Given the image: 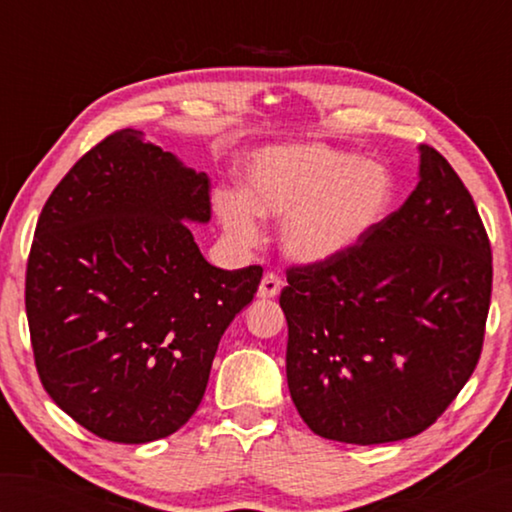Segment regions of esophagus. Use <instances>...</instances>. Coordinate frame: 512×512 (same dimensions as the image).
Returning <instances> with one entry per match:
<instances>
[{
	"instance_id": "1",
	"label": "esophagus",
	"mask_w": 512,
	"mask_h": 512,
	"mask_svg": "<svg viewBox=\"0 0 512 512\" xmlns=\"http://www.w3.org/2000/svg\"><path fill=\"white\" fill-rule=\"evenodd\" d=\"M281 286H284V281H281L275 273H266L262 277V284H259V290H257V297L259 299H275L279 295Z\"/></svg>"
}]
</instances>
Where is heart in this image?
I'll return each instance as SVG.
<instances>
[{
  "label": "heart",
  "instance_id": "obj_1",
  "mask_svg": "<svg viewBox=\"0 0 512 512\" xmlns=\"http://www.w3.org/2000/svg\"><path fill=\"white\" fill-rule=\"evenodd\" d=\"M394 202L387 167L323 143L264 147L248 160L242 191L213 193V209L237 246L262 239L259 217H284L281 246L297 264H330L361 246Z\"/></svg>",
  "mask_w": 512,
  "mask_h": 512
}]
</instances>
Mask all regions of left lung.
<instances>
[{"mask_svg": "<svg viewBox=\"0 0 512 512\" xmlns=\"http://www.w3.org/2000/svg\"><path fill=\"white\" fill-rule=\"evenodd\" d=\"M418 184L361 246L288 270L286 376L303 422L347 444L431 427L480 361L493 257L471 193L420 145Z\"/></svg>", "mask_w": 512, "mask_h": 512, "instance_id": "8db88e82", "label": "left lung"}]
</instances>
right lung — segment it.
I'll use <instances>...</instances> for the list:
<instances>
[{
  "label": "right lung",
  "mask_w": 512,
  "mask_h": 512,
  "mask_svg": "<svg viewBox=\"0 0 512 512\" xmlns=\"http://www.w3.org/2000/svg\"><path fill=\"white\" fill-rule=\"evenodd\" d=\"M211 184L121 129L90 149L39 215L26 273L37 372L94 436H171L204 396L224 330L262 266L206 262L184 222L211 220Z\"/></svg>",
  "instance_id": "1"
}]
</instances>
